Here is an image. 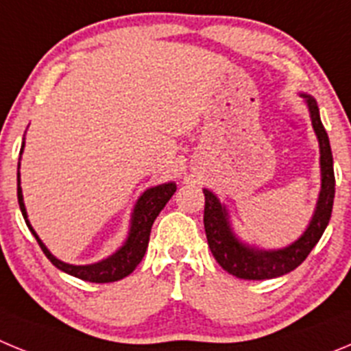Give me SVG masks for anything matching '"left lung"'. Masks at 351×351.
<instances>
[{"instance_id": "1", "label": "left lung", "mask_w": 351, "mask_h": 351, "mask_svg": "<svg viewBox=\"0 0 351 351\" xmlns=\"http://www.w3.org/2000/svg\"><path fill=\"white\" fill-rule=\"evenodd\" d=\"M308 98L309 114H311L313 128L320 142V165H322V191L318 198L315 216L309 223L308 230L304 232L299 241L278 251H260L239 243L232 234L226 210L221 207L219 200L204 190L206 195V207H204V228H206L207 244L216 262L225 269L228 274L239 280H271L287 272L293 271L308 258L313 247L320 241L332 214L334 193H336V178H334L332 151L328 144V135L318 114V105L313 98Z\"/></svg>"}]
</instances>
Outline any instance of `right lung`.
Listing matches in <instances>:
<instances>
[{
	"instance_id": "obj_1",
	"label": "right lung",
	"mask_w": 351,
	"mask_h": 351,
	"mask_svg": "<svg viewBox=\"0 0 351 351\" xmlns=\"http://www.w3.org/2000/svg\"><path fill=\"white\" fill-rule=\"evenodd\" d=\"M23 147H21V153H23ZM173 193H176V184H173V182L156 186V188H151V190L145 191V193L138 198L135 210H133L132 228H130L128 241L125 243V246L121 247L117 253H114L112 256H108L107 260H101V262L93 263V265H70V263H64L61 262V260L56 258V256H52L51 251L43 246V243L38 239L36 232L33 230V226L27 221L26 207H24L23 202V191H21V184H17V198L21 213H23L24 219H26V225L29 226L31 234L35 235V239L38 241L40 247H42V251L45 253V256L54 263L56 267L61 269V271L66 272V274L75 276V278L84 281H91V283H112V281L123 280V278H126V276H130L135 271V267H137L138 263H141V260L144 258L145 250H147L151 226H153L156 216L161 213V209L167 206V202L172 198Z\"/></svg>"
}]
</instances>
